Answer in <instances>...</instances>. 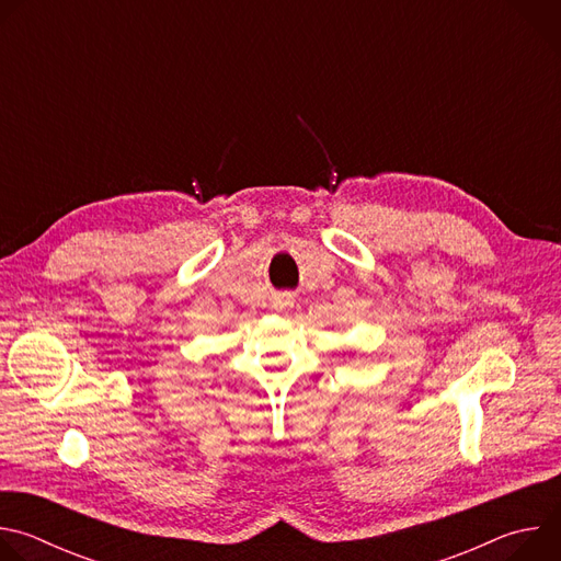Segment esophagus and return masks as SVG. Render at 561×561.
I'll list each match as a JSON object with an SVG mask.
<instances>
[{"label":"esophagus","mask_w":561,"mask_h":561,"mask_svg":"<svg viewBox=\"0 0 561 561\" xmlns=\"http://www.w3.org/2000/svg\"><path fill=\"white\" fill-rule=\"evenodd\" d=\"M284 306H288V299H282V304H279V308H284Z\"/></svg>","instance_id":"1"}]
</instances>
